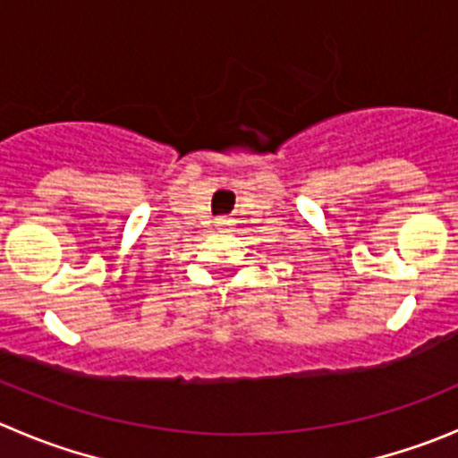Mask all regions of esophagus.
<instances>
[{
    "label": "esophagus",
    "instance_id": "esophagus-1",
    "mask_svg": "<svg viewBox=\"0 0 458 458\" xmlns=\"http://www.w3.org/2000/svg\"><path fill=\"white\" fill-rule=\"evenodd\" d=\"M216 225H219V228H228L230 219H216Z\"/></svg>",
    "mask_w": 458,
    "mask_h": 458
}]
</instances>
